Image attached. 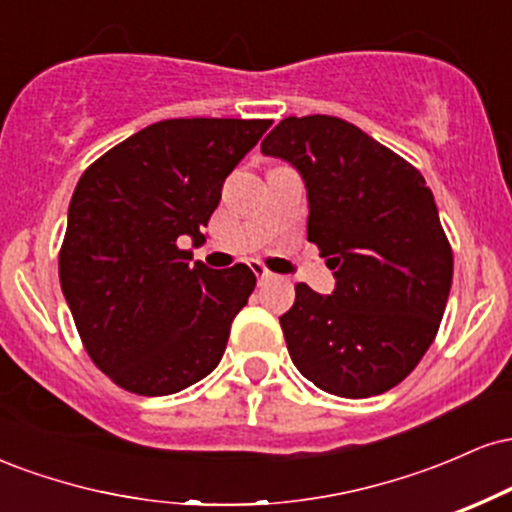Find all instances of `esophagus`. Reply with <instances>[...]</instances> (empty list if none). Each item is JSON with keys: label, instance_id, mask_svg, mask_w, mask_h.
<instances>
[{"label": "esophagus", "instance_id": "esophagus-1", "mask_svg": "<svg viewBox=\"0 0 512 512\" xmlns=\"http://www.w3.org/2000/svg\"><path fill=\"white\" fill-rule=\"evenodd\" d=\"M250 269H252V272H255L257 281H269V279H272V276H274V274L269 272V269L264 267V264H260V262H252Z\"/></svg>", "mask_w": 512, "mask_h": 512}]
</instances>
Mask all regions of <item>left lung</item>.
<instances>
[{
    "instance_id": "left-lung-1",
    "label": "left lung",
    "mask_w": 512,
    "mask_h": 512,
    "mask_svg": "<svg viewBox=\"0 0 512 512\" xmlns=\"http://www.w3.org/2000/svg\"><path fill=\"white\" fill-rule=\"evenodd\" d=\"M308 190V240L327 257L330 296L296 284L279 317L291 361L310 383L363 399L402 383L436 339L452 250L424 175L363 129L332 115L286 117L262 142Z\"/></svg>"
}]
</instances>
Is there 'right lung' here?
I'll return each instance as SVG.
<instances>
[{
	"instance_id": "right-lung-1",
	"label": "right lung",
	"mask_w": 512,
	"mask_h": 512,
	"mask_svg": "<svg viewBox=\"0 0 512 512\" xmlns=\"http://www.w3.org/2000/svg\"><path fill=\"white\" fill-rule=\"evenodd\" d=\"M272 120L180 117L91 163L69 202L60 284L91 361L144 397L173 395L219 366L257 279L248 264H190L223 180Z\"/></svg>"
}]
</instances>
